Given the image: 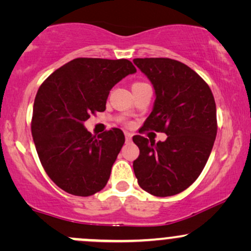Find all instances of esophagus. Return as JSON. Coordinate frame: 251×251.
Returning <instances> with one entry per match:
<instances>
[{
	"label": "esophagus",
	"mask_w": 251,
	"mask_h": 251,
	"mask_svg": "<svg viewBox=\"0 0 251 251\" xmlns=\"http://www.w3.org/2000/svg\"><path fill=\"white\" fill-rule=\"evenodd\" d=\"M125 139H126V142H131L132 134L129 133V132H125Z\"/></svg>",
	"instance_id": "obj_1"
}]
</instances>
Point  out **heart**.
<instances>
[{"label":"heart","instance_id":"b5f03b06","mask_svg":"<svg viewBox=\"0 0 251 251\" xmlns=\"http://www.w3.org/2000/svg\"><path fill=\"white\" fill-rule=\"evenodd\" d=\"M137 83H139V82H137ZM134 85H135V83H134Z\"/></svg>","mask_w":251,"mask_h":251}]
</instances>
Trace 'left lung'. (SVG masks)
Here are the masks:
<instances>
[{
    "label": "left lung",
    "instance_id": "obj_1",
    "mask_svg": "<svg viewBox=\"0 0 251 251\" xmlns=\"http://www.w3.org/2000/svg\"><path fill=\"white\" fill-rule=\"evenodd\" d=\"M155 92L154 106L139 132H164L165 142L134 135L139 157L134 175L143 190L168 197L188 189L203 171L217 134L216 103L194 70L168 57L134 59Z\"/></svg>",
    "mask_w": 251,
    "mask_h": 251
}]
</instances>
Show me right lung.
I'll return each instance as SVG.
<instances>
[{
  "mask_svg": "<svg viewBox=\"0 0 251 251\" xmlns=\"http://www.w3.org/2000/svg\"><path fill=\"white\" fill-rule=\"evenodd\" d=\"M135 72L126 59L77 57L40 86L34 100L31 134L46 174L63 191L87 197L107 184L125 135L114 127L97 138L83 122L105 111L112 87Z\"/></svg>",
  "mask_w": 251,
  "mask_h": 251,
  "instance_id": "right-lung-1",
  "label": "right lung"
}]
</instances>
